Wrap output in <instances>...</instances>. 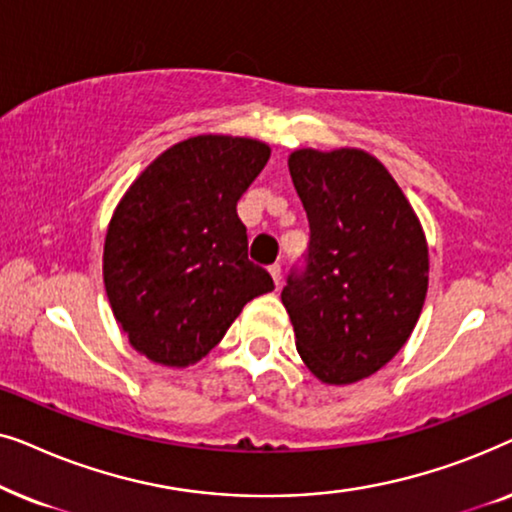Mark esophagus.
Listing matches in <instances>:
<instances>
[{"label":"esophagus","mask_w":512,"mask_h":512,"mask_svg":"<svg viewBox=\"0 0 512 512\" xmlns=\"http://www.w3.org/2000/svg\"><path fill=\"white\" fill-rule=\"evenodd\" d=\"M270 275H272V279H275V284L279 286V284H282V265H279V263H275V265H270Z\"/></svg>","instance_id":"obj_1"}]
</instances>
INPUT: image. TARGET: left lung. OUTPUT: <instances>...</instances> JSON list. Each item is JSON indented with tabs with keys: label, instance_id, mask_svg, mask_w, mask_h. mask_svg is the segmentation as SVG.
I'll return each instance as SVG.
<instances>
[{
	"label": "left lung",
	"instance_id": "left-lung-1",
	"mask_svg": "<svg viewBox=\"0 0 512 512\" xmlns=\"http://www.w3.org/2000/svg\"><path fill=\"white\" fill-rule=\"evenodd\" d=\"M289 172L310 221L305 268L282 291L300 359L352 384L408 342L429 289V247L394 177L361 149H298Z\"/></svg>",
	"mask_w": 512,
	"mask_h": 512
}]
</instances>
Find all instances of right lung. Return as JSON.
<instances>
[{
  "label": "right lung",
  "mask_w": 512,
  "mask_h": 512,
  "mask_svg": "<svg viewBox=\"0 0 512 512\" xmlns=\"http://www.w3.org/2000/svg\"><path fill=\"white\" fill-rule=\"evenodd\" d=\"M270 158L249 137L174 144L128 188L104 240V289L130 345L184 368L219 345L242 307L275 289L247 256L237 200Z\"/></svg>",
  "instance_id": "right-lung-1"
}]
</instances>
